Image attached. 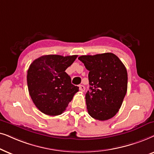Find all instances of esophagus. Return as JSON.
Returning <instances> with one entry per match:
<instances>
[{"mask_svg":"<svg viewBox=\"0 0 154 154\" xmlns=\"http://www.w3.org/2000/svg\"><path fill=\"white\" fill-rule=\"evenodd\" d=\"M79 89L81 91H85V87L84 85H79Z\"/></svg>","mask_w":154,"mask_h":154,"instance_id":"esophagus-1","label":"esophagus"}]
</instances>
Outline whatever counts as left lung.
Masks as SVG:
<instances>
[{"mask_svg":"<svg viewBox=\"0 0 154 154\" xmlns=\"http://www.w3.org/2000/svg\"><path fill=\"white\" fill-rule=\"evenodd\" d=\"M78 59L89 71V91L86 94L88 113L96 120H107L121 107L128 89V72L112 53L82 56Z\"/></svg>","mask_w":154,"mask_h":154,"instance_id":"1","label":"left lung"}]
</instances>
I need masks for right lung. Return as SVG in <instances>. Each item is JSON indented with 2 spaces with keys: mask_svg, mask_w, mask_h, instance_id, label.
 I'll list each match as a JSON object with an SVG mask.
<instances>
[{
  "mask_svg": "<svg viewBox=\"0 0 154 154\" xmlns=\"http://www.w3.org/2000/svg\"><path fill=\"white\" fill-rule=\"evenodd\" d=\"M77 56L46 55L33 61L27 70L28 90L32 101L43 113L58 116L66 109L79 87L71 83L65 69Z\"/></svg>",
  "mask_w": 154,
  "mask_h": 154,
  "instance_id": "add662e5",
  "label": "right lung"
}]
</instances>
